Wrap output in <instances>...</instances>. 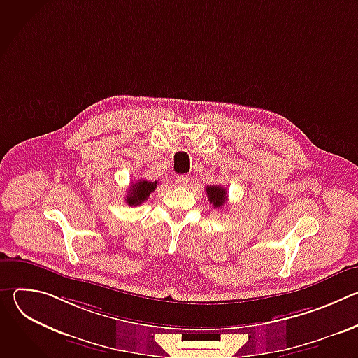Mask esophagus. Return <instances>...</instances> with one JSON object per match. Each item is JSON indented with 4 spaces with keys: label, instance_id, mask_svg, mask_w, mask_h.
<instances>
[{
    "label": "esophagus",
    "instance_id": "esophagus-1",
    "mask_svg": "<svg viewBox=\"0 0 358 358\" xmlns=\"http://www.w3.org/2000/svg\"><path fill=\"white\" fill-rule=\"evenodd\" d=\"M176 182H177L180 187L187 185V184H188V177H187V176H178V177L176 178Z\"/></svg>",
    "mask_w": 358,
    "mask_h": 358
}]
</instances>
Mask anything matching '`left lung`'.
Returning a JSON list of instances; mask_svg holds the SVG:
<instances>
[{"label":"left lung","instance_id":"left-lung-1","mask_svg":"<svg viewBox=\"0 0 358 358\" xmlns=\"http://www.w3.org/2000/svg\"><path fill=\"white\" fill-rule=\"evenodd\" d=\"M208 201L213 203L214 208H222L224 203L227 202V189L221 185H207L206 188Z\"/></svg>","mask_w":358,"mask_h":358}]
</instances>
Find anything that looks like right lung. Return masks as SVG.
I'll return each instance as SVG.
<instances>
[{
	"label": "right lung",
	"mask_w": 358,
	"mask_h": 358,
	"mask_svg": "<svg viewBox=\"0 0 358 358\" xmlns=\"http://www.w3.org/2000/svg\"><path fill=\"white\" fill-rule=\"evenodd\" d=\"M157 181H147V180H138L133 182L129 188V194L126 196V201L129 206H140L141 202H144L150 194L157 188Z\"/></svg>",
	"instance_id": "obj_1"
}]
</instances>
